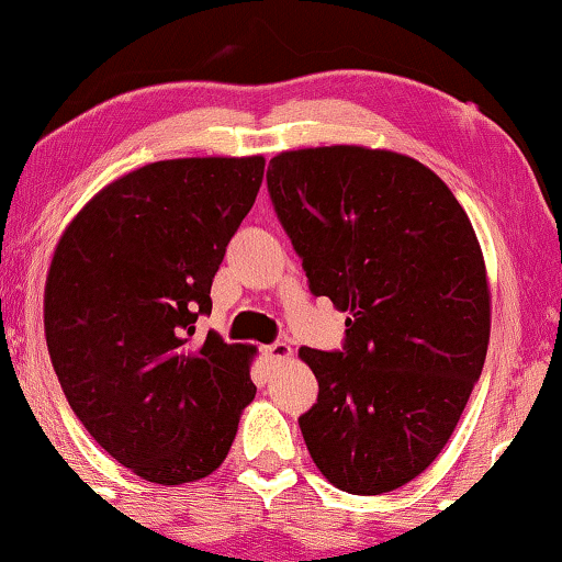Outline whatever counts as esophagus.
<instances>
[{
  "instance_id": "1",
  "label": "esophagus",
  "mask_w": 562,
  "mask_h": 562,
  "mask_svg": "<svg viewBox=\"0 0 562 562\" xmlns=\"http://www.w3.org/2000/svg\"><path fill=\"white\" fill-rule=\"evenodd\" d=\"M265 358H270V361H288V358H292V348L288 346V342H272V346H265L262 348Z\"/></svg>"
}]
</instances>
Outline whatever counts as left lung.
Here are the masks:
<instances>
[{"label":"left lung","mask_w":562,"mask_h":562,"mask_svg":"<svg viewBox=\"0 0 562 562\" xmlns=\"http://www.w3.org/2000/svg\"><path fill=\"white\" fill-rule=\"evenodd\" d=\"M267 191L310 292L350 313L338 350L300 348L317 379L300 431L330 484L383 495L437 459L480 381V241L447 183L391 150H288Z\"/></svg>","instance_id":"1"}]
</instances>
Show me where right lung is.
Instances as JSON below:
<instances>
[{"label": "right lung", "mask_w": 562, "mask_h": 562, "mask_svg": "<svg viewBox=\"0 0 562 562\" xmlns=\"http://www.w3.org/2000/svg\"><path fill=\"white\" fill-rule=\"evenodd\" d=\"M265 158H176L121 176L75 216L45 288L67 404L113 459L156 484L212 474L255 398L247 346L194 325L252 209Z\"/></svg>", "instance_id": "1"}]
</instances>
